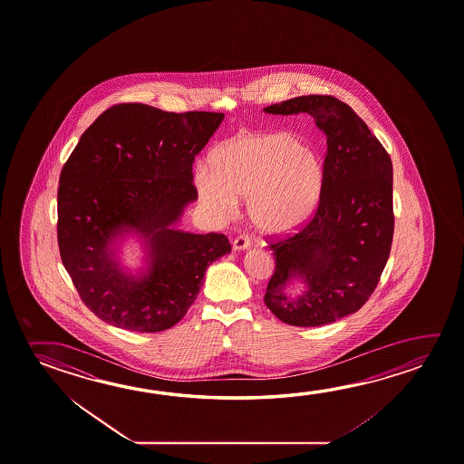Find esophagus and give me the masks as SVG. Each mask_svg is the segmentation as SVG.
<instances>
[{
	"label": "esophagus",
	"mask_w": 464,
	"mask_h": 464,
	"mask_svg": "<svg viewBox=\"0 0 464 464\" xmlns=\"http://www.w3.org/2000/svg\"><path fill=\"white\" fill-rule=\"evenodd\" d=\"M249 247H251V241L246 236H237L235 241H233V249L235 251H246Z\"/></svg>",
	"instance_id": "esophagus-1"
}]
</instances>
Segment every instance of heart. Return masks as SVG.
I'll list each match as a JSON object with an SVG mask.
<instances>
[{
  "mask_svg": "<svg viewBox=\"0 0 464 464\" xmlns=\"http://www.w3.org/2000/svg\"><path fill=\"white\" fill-rule=\"evenodd\" d=\"M325 165L319 152L291 130L244 132L217 147L210 169L198 167V198L225 220L244 198L252 228L283 236L301 228L319 206Z\"/></svg>",
  "mask_w": 464,
  "mask_h": 464,
  "instance_id": "heart-1",
  "label": "heart"
}]
</instances>
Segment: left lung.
<instances>
[{
  "mask_svg": "<svg viewBox=\"0 0 464 464\" xmlns=\"http://www.w3.org/2000/svg\"><path fill=\"white\" fill-rule=\"evenodd\" d=\"M270 114L309 113L327 136L319 207L295 235L275 239L266 305L281 322L319 327L359 311L379 285L393 241V167L354 110L332 95L275 103ZM306 283L301 297L284 289Z\"/></svg>",
  "mask_w": 464,
  "mask_h": 464,
  "instance_id": "8db88e82",
  "label": "left lung"
}]
</instances>
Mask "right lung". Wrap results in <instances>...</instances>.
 Instances as JSON below:
<instances>
[{
    "mask_svg": "<svg viewBox=\"0 0 464 464\" xmlns=\"http://www.w3.org/2000/svg\"><path fill=\"white\" fill-rule=\"evenodd\" d=\"M225 114L169 113L144 103L108 108L69 155L58 188V246L79 296L99 319L155 334L183 319L207 266L231 252L220 233L175 228L198 198L192 163ZM146 239L142 277L121 270L112 249L122 234Z\"/></svg>",
    "mask_w": 464,
    "mask_h": 464,
    "instance_id": "1",
    "label": "right lung"
}]
</instances>
